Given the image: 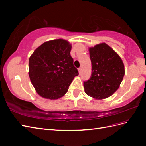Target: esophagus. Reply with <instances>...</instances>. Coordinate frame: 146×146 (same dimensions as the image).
Returning a JSON list of instances; mask_svg holds the SVG:
<instances>
[{
	"label": "esophagus",
	"mask_w": 146,
	"mask_h": 146,
	"mask_svg": "<svg viewBox=\"0 0 146 146\" xmlns=\"http://www.w3.org/2000/svg\"><path fill=\"white\" fill-rule=\"evenodd\" d=\"M78 72H79V73H81V71H82V68H78Z\"/></svg>",
	"instance_id": "obj_1"
}]
</instances>
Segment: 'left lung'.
I'll list each match as a JSON object with an SVG mask.
<instances>
[{
	"label": "left lung",
	"mask_w": 146,
	"mask_h": 146,
	"mask_svg": "<svg viewBox=\"0 0 146 146\" xmlns=\"http://www.w3.org/2000/svg\"><path fill=\"white\" fill-rule=\"evenodd\" d=\"M92 75L83 83L86 94L96 99L113 95L125 75L124 64L117 52L105 43L89 48Z\"/></svg>",
	"instance_id": "8db88e82"
}]
</instances>
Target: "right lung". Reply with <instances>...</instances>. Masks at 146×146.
<instances>
[{
  "instance_id": "add662e5",
  "label": "right lung",
  "mask_w": 146,
  "mask_h": 146,
  "mask_svg": "<svg viewBox=\"0 0 146 146\" xmlns=\"http://www.w3.org/2000/svg\"><path fill=\"white\" fill-rule=\"evenodd\" d=\"M71 45L59 39L43 43L29 60V76L37 93L54 100L66 94L74 77L78 75L70 55Z\"/></svg>"
}]
</instances>
